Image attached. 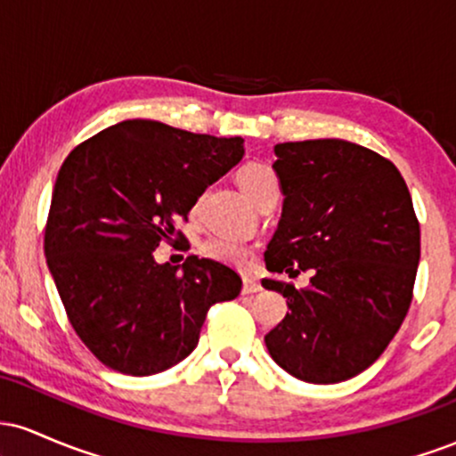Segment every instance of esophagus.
<instances>
[{
    "label": "esophagus",
    "mask_w": 456,
    "mask_h": 456,
    "mask_svg": "<svg viewBox=\"0 0 456 456\" xmlns=\"http://www.w3.org/2000/svg\"><path fill=\"white\" fill-rule=\"evenodd\" d=\"M257 291H261V282L257 279H253V276H244L242 294H257Z\"/></svg>",
    "instance_id": "1"
}]
</instances>
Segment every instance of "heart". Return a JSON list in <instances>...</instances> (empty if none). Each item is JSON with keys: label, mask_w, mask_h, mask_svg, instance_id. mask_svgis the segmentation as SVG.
Segmentation results:
<instances>
[{"label": "heart", "mask_w": 456, "mask_h": 456, "mask_svg": "<svg viewBox=\"0 0 456 456\" xmlns=\"http://www.w3.org/2000/svg\"><path fill=\"white\" fill-rule=\"evenodd\" d=\"M270 180H276L274 171L270 169L268 165H259V162H253V165H246L238 171V184L246 192V197L253 199L255 192L259 191L261 186L268 184ZM203 250H206L208 257L224 261V264H246L250 257V248L242 242H235V240L227 238H212L203 244Z\"/></svg>", "instance_id": "1"}]
</instances>
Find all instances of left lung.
I'll use <instances>...</instances> for the list:
<instances>
[{
	"label": "left lung",
	"instance_id": "obj_1",
	"mask_svg": "<svg viewBox=\"0 0 456 456\" xmlns=\"http://www.w3.org/2000/svg\"><path fill=\"white\" fill-rule=\"evenodd\" d=\"M285 195L265 268L311 285L264 279L287 297L265 334L274 362L308 384H338L369 369L399 332L420 261V224L399 169L343 139L274 145Z\"/></svg>",
	"mask_w": 456,
	"mask_h": 456
}]
</instances>
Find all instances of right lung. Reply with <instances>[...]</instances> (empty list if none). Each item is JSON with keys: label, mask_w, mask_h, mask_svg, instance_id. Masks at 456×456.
I'll use <instances>...</instances> for the list:
<instances>
[{"label": "right lung", "mask_w": 456, "mask_h": 456, "mask_svg": "<svg viewBox=\"0 0 456 456\" xmlns=\"http://www.w3.org/2000/svg\"><path fill=\"white\" fill-rule=\"evenodd\" d=\"M242 137L126 119L83 141L57 174L45 257L66 315L109 369L145 378L186 358L212 305L242 279L214 259L156 264L175 223L244 156Z\"/></svg>", "instance_id": "right-lung-1"}]
</instances>
